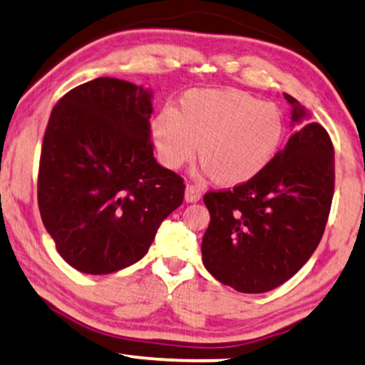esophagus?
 I'll return each mask as SVG.
<instances>
[{"label": "esophagus", "mask_w": 365, "mask_h": 365, "mask_svg": "<svg viewBox=\"0 0 365 365\" xmlns=\"http://www.w3.org/2000/svg\"><path fill=\"white\" fill-rule=\"evenodd\" d=\"M202 198V190L195 185H187L185 188V200L187 202H198Z\"/></svg>", "instance_id": "1"}]
</instances>
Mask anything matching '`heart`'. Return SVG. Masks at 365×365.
I'll return each mask as SVG.
<instances>
[{"mask_svg": "<svg viewBox=\"0 0 365 365\" xmlns=\"http://www.w3.org/2000/svg\"><path fill=\"white\" fill-rule=\"evenodd\" d=\"M161 163L180 168L195 156L217 183L241 185L259 175L278 153L284 119L271 103L236 89H193L178 109H163L151 123Z\"/></svg>", "mask_w": 365, "mask_h": 365, "instance_id": "heart-1", "label": "heart"}]
</instances>
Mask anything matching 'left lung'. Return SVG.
Wrapping results in <instances>:
<instances>
[{
  "mask_svg": "<svg viewBox=\"0 0 365 365\" xmlns=\"http://www.w3.org/2000/svg\"><path fill=\"white\" fill-rule=\"evenodd\" d=\"M294 123L305 109L289 94ZM335 187L334 145L324 126L305 124L259 175L227 190L207 192L210 224L202 261L220 283L264 293L288 281L315 252Z\"/></svg>",
  "mask_w": 365,
  "mask_h": 365,
  "instance_id": "obj_1",
  "label": "left lung"
}]
</instances>
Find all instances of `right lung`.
<instances>
[{
  "label": "right lung",
  "mask_w": 365,
  "mask_h": 365,
  "mask_svg": "<svg viewBox=\"0 0 365 365\" xmlns=\"http://www.w3.org/2000/svg\"><path fill=\"white\" fill-rule=\"evenodd\" d=\"M151 113V92L110 77L73 87L52 109L38 209L58 255L81 273L135 264L182 205L183 178L153 156Z\"/></svg>",
  "instance_id": "right-lung-1"
}]
</instances>
